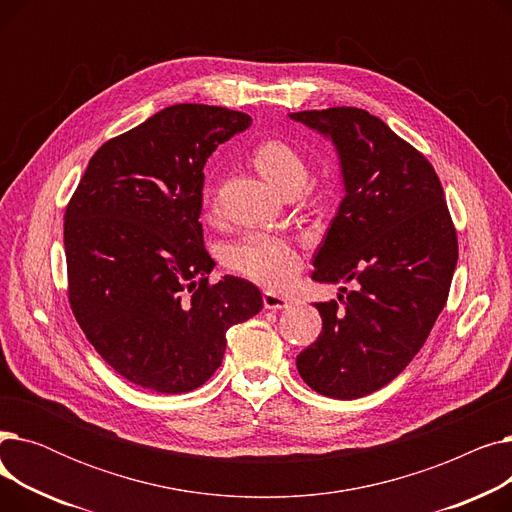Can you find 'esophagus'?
<instances>
[{"label": "esophagus", "instance_id": "esophagus-1", "mask_svg": "<svg viewBox=\"0 0 512 512\" xmlns=\"http://www.w3.org/2000/svg\"><path fill=\"white\" fill-rule=\"evenodd\" d=\"M263 307L265 309H288L290 307V299L286 297V294H278V292H272L267 290L263 292Z\"/></svg>", "mask_w": 512, "mask_h": 512}]
</instances>
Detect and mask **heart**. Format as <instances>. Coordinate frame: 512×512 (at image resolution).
<instances>
[{"label": "heart", "instance_id": "1", "mask_svg": "<svg viewBox=\"0 0 512 512\" xmlns=\"http://www.w3.org/2000/svg\"><path fill=\"white\" fill-rule=\"evenodd\" d=\"M251 161L257 172L282 195L299 193L307 182L309 166L299 149L280 139H267L255 145ZM209 203V193L205 195ZM228 265L240 276L267 286H284L299 272L301 257L292 242L284 236L253 230L238 238L228 249Z\"/></svg>", "mask_w": 512, "mask_h": 512}]
</instances>
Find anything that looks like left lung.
<instances>
[{"instance_id":"8db88e82","label":"left lung","mask_w":512,"mask_h":512,"mask_svg":"<svg viewBox=\"0 0 512 512\" xmlns=\"http://www.w3.org/2000/svg\"><path fill=\"white\" fill-rule=\"evenodd\" d=\"M336 147L344 199L315 253V282H355L315 303L321 334L297 357L315 392L353 400L390 384L446 305L459 242L432 164L359 107L290 114Z\"/></svg>"}]
</instances>
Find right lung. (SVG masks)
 Returning a JSON list of instances; mask_svg holds the SVG:
<instances>
[{
	"instance_id": "1",
	"label": "right lung",
	"mask_w": 512,
	"mask_h": 512,
	"mask_svg": "<svg viewBox=\"0 0 512 512\" xmlns=\"http://www.w3.org/2000/svg\"><path fill=\"white\" fill-rule=\"evenodd\" d=\"M249 126L226 107L170 105L101 145L66 207L72 313L101 359L141 388L203 386L228 328L263 307L249 280L209 284L199 222L205 161Z\"/></svg>"
}]
</instances>
